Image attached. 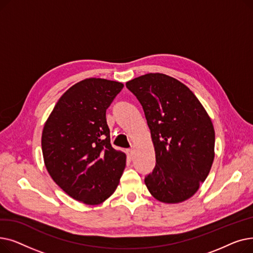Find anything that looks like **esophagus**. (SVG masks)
<instances>
[{"instance_id":"esophagus-1","label":"esophagus","mask_w":253,"mask_h":253,"mask_svg":"<svg viewBox=\"0 0 253 253\" xmlns=\"http://www.w3.org/2000/svg\"><path fill=\"white\" fill-rule=\"evenodd\" d=\"M126 154H127V157H128L129 160H132V158H133V150H132V149L126 150Z\"/></svg>"}]
</instances>
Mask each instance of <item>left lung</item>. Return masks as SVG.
<instances>
[{
	"instance_id": "1",
	"label": "left lung",
	"mask_w": 253,
	"mask_h": 253,
	"mask_svg": "<svg viewBox=\"0 0 253 253\" xmlns=\"http://www.w3.org/2000/svg\"><path fill=\"white\" fill-rule=\"evenodd\" d=\"M140 102L151 130L156 166L144 183L157 200L180 203L206 179L214 159L211 119L194 93L164 74H147L126 83Z\"/></svg>"
}]
</instances>
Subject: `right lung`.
<instances>
[{"mask_svg":"<svg viewBox=\"0 0 253 253\" xmlns=\"http://www.w3.org/2000/svg\"><path fill=\"white\" fill-rule=\"evenodd\" d=\"M123 87L105 79H85L63 93L44 125L47 171L63 192L87 205L111 197L126 166V155L112 147L105 118Z\"/></svg>","mask_w":253,"mask_h":253,"instance_id":"1","label":"right lung"}]
</instances>
